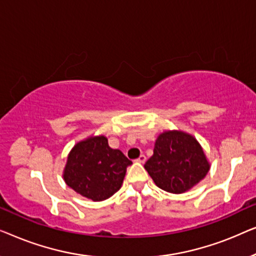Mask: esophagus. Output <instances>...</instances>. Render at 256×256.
Masks as SVG:
<instances>
[{"instance_id":"obj_1","label":"esophagus","mask_w":256,"mask_h":256,"mask_svg":"<svg viewBox=\"0 0 256 256\" xmlns=\"http://www.w3.org/2000/svg\"><path fill=\"white\" fill-rule=\"evenodd\" d=\"M146 160V157L144 155H141V156L138 157V160H136V162H138V163H144Z\"/></svg>"}]
</instances>
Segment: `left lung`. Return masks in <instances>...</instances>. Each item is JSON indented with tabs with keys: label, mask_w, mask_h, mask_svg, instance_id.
Segmentation results:
<instances>
[{
	"label": "left lung",
	"mask_w": 256,
	"mask_h": 256,
	"mask_svg": "<svg viewBox=\"0 0 256 256\" xmlns=\"http://www.w3.org/2000/svg\"><path fill=\"white\" fill-rule=\"evenodd\" d=\"M144 168L160 188L170 194H183L204 180L210 163L194 136L180 130H168L157 138L154 155Z\"/></svg>",
	"instance_id": "8db88e82"
}]
</instances>
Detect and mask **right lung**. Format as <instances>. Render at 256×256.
Returning a JSON list of instances; mask_svg holds the SVG:
<instances>
[{"label": "right lung", "mask_w": 256, "mask_h": 256, "mask_svg": "<svg viewBox=\"0 0 256 256\" xmlns=\"http://www.w3.org/2000/svg\"><path fill=\"white\" fill-rule=\"evenodd\" d=\"M130 164L121 150L108 146L107 138L90 136L70 152L62 177L76 194L101 202L120 190Z\"/></svg>", "instance_id": "1"}]
</instances>
